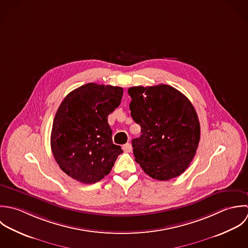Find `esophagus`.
<instances>
[{
	"label": "esophagus",
	"mask_w": 248,
	"mask_h": 248,
	"mask_svg": "<svg viewBox=\"0 0 248 248\" xmlns=\"http://www.w3.org/2000/svg\"><path fill=\"white\" fill-rule=\"evenodd\" d=\"M123 149H124L125 152H130V151L132 150V146H131V144L127 143V144H125V145L123 146Z\"/></svg>",
	"instance_id": "1"
}]
</instances>
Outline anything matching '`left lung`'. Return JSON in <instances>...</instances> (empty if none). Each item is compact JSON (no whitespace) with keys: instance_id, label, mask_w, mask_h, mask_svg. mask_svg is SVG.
<instances>
[{"instance_id":"1","label":"left lung","mask_w":248,"mask_h":248,"mask_svg":"<svg viewBox=\"0 0 248 248\" xmlns=\"http://www.w3.org/2000/svg\"><path fill=\"white\" fill-rule=\"evenodd\" d=\"M129 108L142 135L132 140L135 161L160 181L185 171L196 155L200 124L195 107L175 88L159 84L130 87Z\"/></svg>"}]
</instances>
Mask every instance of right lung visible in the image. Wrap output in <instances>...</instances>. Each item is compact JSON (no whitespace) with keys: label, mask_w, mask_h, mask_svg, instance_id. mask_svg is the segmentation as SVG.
<instances>
[{"label":"right lung","mask_w":248,"mask_h":248,"mask_svg":"<svg viewBox=\"0 0 248 248\" xmlns=\"http://www.w3.org/2000/svg\"><path fill=\"white\" fill-rule=\"evenodd\" d=\"M122 87L88 83L69 93L55 114L50 148L60 169L73 179L96 183L123 153L112 141L107 117L122 100Z\"/></svg>","instance_id":"right-lung-1"}]
</instances>
